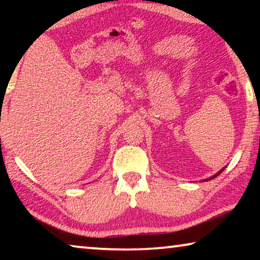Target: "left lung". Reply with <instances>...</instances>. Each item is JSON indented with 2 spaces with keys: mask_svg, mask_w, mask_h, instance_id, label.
<instances>
[{
  "mask_svg": "<svg viewBox=\"0 0 260 260\" xmlns=\"http://www.w3.org/2000/svg\"><path fill=\"white\" fill-rule=\"evenodd\" d=\"M223 169H225V168H223ZM223 169H221V170H220V172H219L218 174H215V175H214V176H212V177H211V179H214V177H216V176H218V175H219V174H220V173H221Z\"/></svg>",
  "mask_w": 260,
  "mask_h": 260,
  "instance_id": "left-lung-1",
  "label": "left lung"
}]
</instances>
